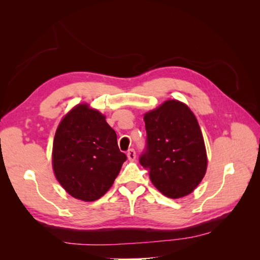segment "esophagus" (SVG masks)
I'll return each mask as SVG.
<instances>
[{
	"mask_svg": "<svg viewBox=\"0 0 260 260\" xmlns=\"http://www.w3.org/2000/svg\"><path fill=\"white\" fill-rule=\"evenodd\" d=\"M127 155H128V159H129L130 161H135V160H136L137 155H136V151H135V149H133V148H130V149H129Z\"/></svg>",
	"mask_w": 260,
	"mask_h": 260,
	"instance_id": "esophagus-1",
	"label": "esophagus"
}]
</instances>
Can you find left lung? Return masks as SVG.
<instances>
[{"mask_svg": "<svg viewBox=\"0 0 260 260\" xmlns=\"http://www.w3.org/2000/svg\"><path fill=\"white\" fill-rule=\"evenodd\" d=\"M146 152L140 164L161 194L181 199L199 186L207 170V153L195 115L185 103L167 100L144 114Z\"/></svg>", "mask_w": 260, "mask_h": 260, "instance_id": "left-lung-1", "label": "left lung"}]
</instances>
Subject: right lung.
I'll return each instance as SVG.
<instances>
[{
	"mask_svg": "<svg viewBox=\"0 0 260 260\" xmlns=\"http://www.w3.org/2000/svg\"><path fill=\"white\" fill-rule=\"evenodd\" d=\"M125 159L106 116L90 104H77L61 118L53 141L52 166L55 178L73 198L101 199Z\"/></svg>",
	"mask_w": 260,
	"mask_h": 260,
	"instance_id": "right-lung-1",
	"label": "right lung"
}]
</instances>
